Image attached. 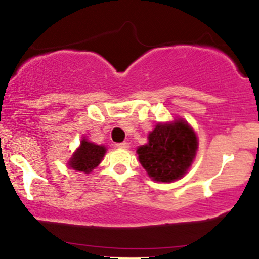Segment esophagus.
I'll use <instances>...</instances> for the list:
<instances>
[{
  "instance_id": "obj_1",
  "label": "esophagus",
  "mask_w": 259,
  "mask_h": 259,
  "mask_svg": "<svg viewBox=\"0 0 259 259\" xmlns=\"http://www.w3.org/2000/svg\"><path fill=\"white\" fill-rule=\"evenodd\" d=\"M118 148H123V150H127L129 148V144L127 142H120V144H115Z\"/></svg>"
}]
</instances>
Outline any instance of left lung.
Listing matches in <instances>:
<instances>
[{
    "mask_svg": "<svg viewBox=\"0 0 259 259\" xmlns=\"http://www.w3.org/2000/svg\"><path fill=\"white\" fill-rule=\"evenodd\" d=\"M197 138L183 120L158 124L148 135V144L138 148L140 163L156 181L170 183L186 173L195 158Z\"/></svg>",
    "mask_w": 259,
    "mask_h": 259,
    "instance_id": "8db88e82",
    "label": "left lung"
}]
</instances>
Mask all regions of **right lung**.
Returning a JSON list of instances; mask_svg holds the SVG:
<instances>
[{
  "instance_id": "obj_1",
  "label": "right lung",
  "mask_w": 259,
  "mask_h": 259,
  "mask_svg": "<svg viewBox=\"0 0 259 259\" xmlns=\"http://www.w3.org/2000/svg\"><path fill=\"white\" fill-rule=\"evenodd\" d=\"M106 148L105 146H99V145L91 144V142L82 140L81 146L76 151L70 160V167L75 170L84 171V173H90L92 169H95L100 164L105 156Z\"/></svg>"
}]
</instances>
